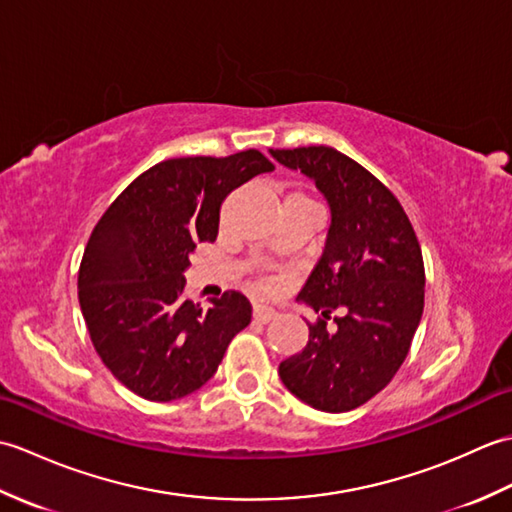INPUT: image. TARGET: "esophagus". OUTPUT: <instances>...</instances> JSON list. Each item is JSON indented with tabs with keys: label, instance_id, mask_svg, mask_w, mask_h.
<instances>
[{
	"label": "esophagus",
	"instance_id": "34e87169",
	"mask_svg": "<svg viewBox=\"0 0 512 512\" xmlns=\"http://www.w3.org/2000/svg\"><path fill=\"white\" fill-rule=\"evenodd\" d=\"M275 317H277V312L273 308H268V306H255L253 308V319L257 323H268V321H273Z\"/></svg>",
	"mask_w": 512,
	"mask_h": 512
}]
</instances>
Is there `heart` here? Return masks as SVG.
<instances>
[{"mask_svg":"<svg viewBox=\"0 0 512 512\" xmlns=\"http://www.w3.org/2000/svg\"><path fill=\"white\" fill-rule=\"evenodd\" d=\"M297 195H299V193H297ZM301 198H306V195H301ZM262 288H266V290H268V288H270V284H264Z\"/></svg>","mask_w":512,"mask_h":512,"instance_id":"1","label":"heart"}]
</instances>
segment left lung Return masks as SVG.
Wrapping results in <instances>:
<instances>
[{
	"label": "left lung",
	"mask_w": 512,
	"mask_h": 512,
	"mask_svg": "<svg viewBox=\"0 0 512 512\" xmlns=\"http://www.w3.org/2000/svg\"><path fill=\"white\" fill-rule=\"evenodd\" d=\"M328 198V242L299 299L321 317L306 347L279 365L284 385L328 413L352 411L405 363L424 308V262L398 198L374 173L332 147L270 149ZM339 309L334 331L331 312Z\"/></svg>",
	"instance_id": "8db88e82"
}]
</instances>
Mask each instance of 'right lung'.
I'll return each instance as SVG.
<instances>
[{
	"label": "right lung",
	"instance_id": "add662e5",
	"mask_svg": "<svg viewBox=\"0 0 512 512\" xmlns=\"http://www.w3.org/2000/svg\"><path fill=\"white\" fill-rule=\"evenodd\" d=\"M275 165L262 151L162 160L103 213L79 266V303L105 367L147 400L169 402L209 380L250 303L228 290L209 308L184 297V268L215 242L228 193Z\"/></svg>",
	"mask_w": 512,
	"mask_h": 512
}]
</instances>
